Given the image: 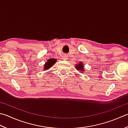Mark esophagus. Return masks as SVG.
Listing matches in <instances>:
<instances>
[{"mask_svg":"<svg viewBox=\"0 0 128 128\" xmlns=\"http://www.w3.org/2000/svg\"><path fill=\"white\" fill-rule=\"evenodd\" d=\"M67 58H68V56H67V55H66V54H64L63 56H62V59L66 60Z\"/></svg>","mask_w":128,"mask_h":128,"instance_id":"obj_1","label":"esophagus"}]
</instances>
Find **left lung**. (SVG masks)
<instances>
[{"instance_id":"8db88e82","label":"left lung","mask_w":128,"mask_h":128,"mask_svg":"<svg viewBox=\"0 0 128 128\" xmlns=\"http://www.w3.org/2000/svg\"><path fill=\"white\" fill-rule=\"evenodd\" d=\"M84 65L82 62H79L78 64H76V69L78 71H80V72H85V69L84 68ZM85 73V72H84Z\"/></svg>"}]
</instances>
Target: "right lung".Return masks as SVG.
<instances>
[{
  "instance_id": "obj_1",
  "label": "right lung",
  "mask_w": 128,
  "mask_h": 128,
  "mask_svg": "<svg viewBox=\"0 0 128 128\" xmlns=\"http://www.w3.org/2000/svg\"><path fill=\"white\" fill-rule=\"evenodd\" d=\"M56 59H50L48 60L46 63H45L44 65L43 70H48L52 66H54V64L56 63Z\"/></svg>"
}]
</instances>
